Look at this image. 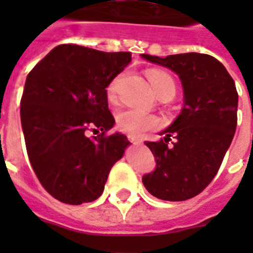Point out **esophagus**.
<instances>
[{"instance_id": "1", "label": "esophagus", "mask_w": 253, "mask_h": 253, "mask_svg": "<svg viewBox=\"0 0 253 253\" xmlns=\"http://www.w3.org/2000/svg\"><path fill=\"white\" fill-rule=\"evenodd\" d=\"M128 139L130 140L131 143H134V144H139V143H142V139L138 138L137 135H133V134H128Z\"/></svg>"}]
</instances>
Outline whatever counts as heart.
I'll list each match as a JSON object with an SVG mask.
<instances>
[{
  "instance_id": "heart-1",
  "label": "heart",
  "mask_w": 253,
  "mask_h": 253,
  "mask_svg": "<svg viewBox=\"0 0 253 253\" xmlns=\"http://www.w3.org/2000/svg\"><path fill=\"white\" fill-rule=\"evenodd\" d=\"M147 77H148L149 84H151L156 96L169 95L171 97H173L176 92V84L169 73L161 71V69H151L147 72ZM122 78L123 76H118L107 88V96L110 100L116 99ZM116 124L123 131L138 135L144 130L157 128L160 125V120L151 114L128 109V110L120 111L116 115Z\"/></svg>"
}]
</instances>
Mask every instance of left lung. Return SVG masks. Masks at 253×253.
<instances>
[{"label": "left lung", "instance_id": "8db88e82", "mask_svg": "<svg viewBox=\"0 0 253 253\" xmlns=\"http://www.w3.org/2000/svg\"><path fill=\"white\" fill-rule=\"evenodd\" d=\"M140 57L175 72L184 90V106L177 118L160 131V140L146 142L156 169L143 175V185L162 200H187L202 193L215 177L231 146L237 126L236 84L225 67L211 55ZM171 136L175 140L169 145Z\"/></svg>", "mask_w": 253, "mask_h": 253}]
</instances>
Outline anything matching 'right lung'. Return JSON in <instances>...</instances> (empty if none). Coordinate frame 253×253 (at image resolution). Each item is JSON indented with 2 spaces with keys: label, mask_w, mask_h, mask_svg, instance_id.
<instances>
[{
  "label": "right lung",
  "mask_w": 253,
  "mask_h": 253,
  "mask_svg": "<svg viewBox=\"0 0 253 253\" xmlns=\"http://www.w3.org/2000/svg\"><path fill=\"white\" fill-rule=\"evenodd\" d=\"M131 62L129 51L107 53L63 44L26 77L21 125L29 160L53 198L80 205L101 196L129 140L116 131L106 87ZM99 133L90 138L88 131Z\"/></svg>",
  "instance_id": "obj_1"
}]
</instances>
